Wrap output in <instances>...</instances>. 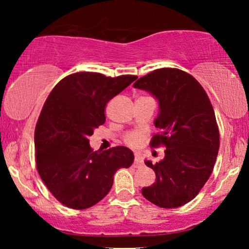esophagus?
I'll use <instances>...</instances> for the list:
<instances>
[{"instance_id":"obj_1","label":"esophagus","mask_w":249,"mask_h":249,"mask_svg":"<svg viewBox=\"0 0 249 249\" xmlns=\"http://www.w3.org/2000/svg\"><path fill=\"white\" fill-rule=\"evenodd\" d=\"M142 165H144V162H142V159L141 158V156H138V155L135 156L133 166L135 168H141V167H142Z\"/></svg>"}]
</instances>
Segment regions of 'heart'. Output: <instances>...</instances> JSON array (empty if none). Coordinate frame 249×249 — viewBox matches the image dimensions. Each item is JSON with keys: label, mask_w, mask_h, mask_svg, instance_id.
Returning <instances> with one entry per match:
<instances>
[{"label": "heart", "mask_w": 249, "mask_h": 249, "mask_svg": "<svg viewBox=\"0 0 249 249\" xmlns=\"http://www.w3.org/2000/svg\"><path fill=\"white\" fill-rule=\"evenodd\" d=\"M142 138H144V134L141 132H132L128 133L125 136V142L130 147H137L141 144Z\"/></svg>", "instance_id": "obj_1"}]
</instances>
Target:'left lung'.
<instances>
[{
  "label": "left lung",
  "instance_id": "left-lung-1",
  "mask_svg": "<svg viewBox=\"0 0 249 249\" xmlns=\"http://www.w3.org/2000/svg\"><path fill=\"white\" fill-rule=\"evenodd\" d=\"M133 87L158 101L154 124L161 133L150 145L166 146L163 159L156 163L145 160L155 171L156 182L142 193L160 208H179L195 199L215 165L220 134L213 107L201 84L179 69H157Z\"/></svg>",
  "mask_w": 249,
  "mask_h": 249
}]
</instances>
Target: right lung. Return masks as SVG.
I'll return each instance as SVG.
<instances>
[{
    "mask_svg": "<svg viewBox=\"0 0 249 249\" xmlns=\"http://www.w3.org/2000/svg\"><path fill=\"white\" fill-rule=\"evenodd\" d=\"M137 79L77 72L50 92L35 128L37 170L43 182L62 204L83 210L107 195L114 174L134 161L127 147L93 151L89 137L105 122L109 100Z\"/></svg>",
    "mask_w": 249,
    "mask_h": 249,
    "instance_id": "obj_1",
    "label": "right lung"
}]
</instances>
